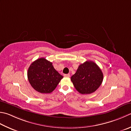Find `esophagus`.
Listing matches in <instances>:
<instances>
[{
	"instance_id": "obj_1",
	"label": "esophagus",
	"mask_w": 131,
	"mask_h": 131,
	"mask_svg": "<svg viewBox=\"0 0 131 131\" xmlns=\"http://www.w3.org/2000/svg\"><path fill=\"white\" fill-rule=\"evenodd\" d=\"M64 77H70V74H64Z\"/></svg>"
}]
</instances>
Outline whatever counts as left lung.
<instances>
[{
	"label": "left lung",
	"instance_id": "1",
	"mask_svg": "<svg viewBox=\"0 0 131 131\" xmlns=\"http://www.w3.org/2000/svg\"><path fill=\"white\" fill-rule=\"evenodd\" d=\"M101 69L91 61H87L78 66L71 81L75 89L82 94H89L98 89L103 82Z\"/></svg>",
	"mask_w": 131,
	"mask_h": 131
}]
</instances>
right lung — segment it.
I'll return each mask as SVG.
<instances>
[{
	"label": "right lung",
	"instance_id": "1",
	"mask_svg": "<svg viewBox=\"0 0 131 131\" xmlns=\"http://www.w3.org/2000/svg\"><path fill=\"white\" fill-rule=\"evenodd\" d=\"M27 75L32 88L42 94L52 93L63 78L54 68L52 63L45 58L33 62L28 68Z\"/></svg>",
	"mask_w": 131,
	"mask_h": 131
}]
</instances>
